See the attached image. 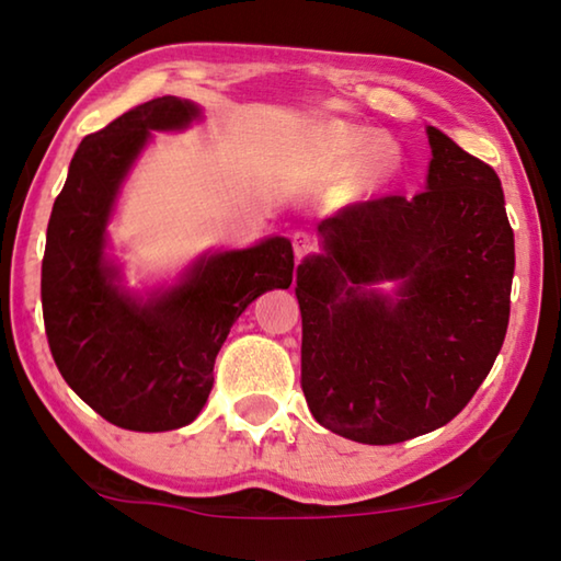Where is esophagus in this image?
Returning a JSON list of instances; mask_svg holds the SVG:
<instances>
[{"mask_svg": "<svg viewBox=\"0 0 561 561\" xmlns=\"http://www.w3.org/2000/svg\"><path fill=\"white\" fill-rule=\"evenodd\" d=\"M314 250H317L314 237H309L307 232H294V254H297V260H304Z\"/></svg>", "mask_w": 561, "mask_h": 561, "instance_id": "34e87169", "label": "esophagus"}]
</instances>
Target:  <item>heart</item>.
Wrapping results in <instances>:
<instances>
[{"instance_id":"heart-1","label":"heart","mask_w":561,"mask_h":561,"mask_svg":"<svg viewBox=\"0 0 561 561\" xmlns=\"http://www.w3.org/2000/svg\"><path fill=\"white\" fill-rule=\"evenodd\" d=\"M309 156L331 175H341L354 164V178L360 190H381L401 173V150L381 133L371 128L324 123L309 136Z\"/></svg>"}]
</instances>
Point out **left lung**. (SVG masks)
Here are the masks:
<instances>
[{
  "label": "left lung",
  "mask_w": 561,
  "mask_h": 561,
  "mask_svg": "<svg viewBox=\"0 0 561 561\" xmlns=\"http://www.w3.org/2000/svg\"><path fill=\"white\" fill-rule=\"evenodd\" d=\"M425 133L423 193L341 207L317 227L321 252L297 267L309 411L366 445L450 423L507 334L515 234L500 178L443 130Z\"/></svg>",
  "instance_id": "obj_1"
}]
</instances>
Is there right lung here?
<instances>
[{
	"instance_id": "right-lung-1",
	"label": "right lung",
	"mask_w": 561,
	"mask_h": 561,
	"mask_svg": "<svg viewBox=\"0 0 561 561\" xmlns=\"http://www.w3.org/2000/svg\"><path fill=\"white\" fill-rule=\"evenodd\" d=\"M201 118L197 103L163 96L91 133L76 148L46 227L42 307L51 356L73 393L126 431L193 423L237 317L260 294L291 284L287 237L207 252L146 297L126 289L106 254L121 187L153 130H183Z\"/></svg>"
}]
</instances>
